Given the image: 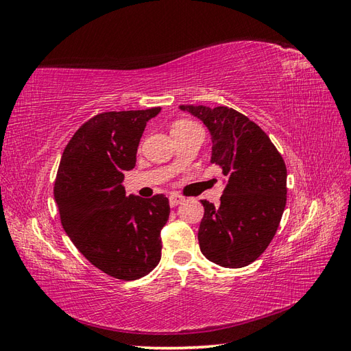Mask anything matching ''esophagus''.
Listing matches in <instances>:
<instances>
[{"label":"esophagus","instance_id":"34e87169","mask_svg":"<svg viewBox=\"0 0 351 351\" xmlns=\"http://www.w3.org/2000/svg\"><path fill=\"white\" fill-rule=\"evenodd\" d=\"M184 197H181V195H178V194H172L169 197V203H170V207H176L178 204H181V203H184Z\"/></svg>","mask_w":351,"mask_h":351}]
</instances>
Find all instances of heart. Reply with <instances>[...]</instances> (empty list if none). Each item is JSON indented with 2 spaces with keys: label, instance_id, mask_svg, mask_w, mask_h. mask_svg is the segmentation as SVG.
<instances>
[{
  "label": "heart",
  "instance_id": "1",
  "mask_svg": "<svg viewBox=\"0 0 351 351\" xmlns=\"http://www.w3.org/2000/svg\"><path fill=\"white\" fill-rule=\"evenodd\" d=\"M188 125H193V123L185 122V120H181V122H176V123L173 125V128H182V126H188ZM173 128H172V129H173Z\"/></svg>",
  "mask_w": 351,
  "mask_h": 351
}]
</instances>
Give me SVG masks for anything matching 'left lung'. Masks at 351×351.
Returning a JSON list of instances; mask_svg holds the SVG:
<instances>
[{"label":"left lung","instance_id":"obj_1","mask_svg":"<svg viewBox=\"0 0 351 351\" xmlns=\"http://www.w3.org/2000/svg\"><path fill=\"white\" fill-rule=\"evenodd\" d=\"M202 120L212 139V160L225 176L220 204L202 199V253L219 266L253 263L276 234L287 203V167L269 136L229 107L179 106Z\"/></svg>","mask_w":351,"mask_h":351}]
</instances>
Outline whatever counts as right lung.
<instances>
[{"label": "right lung", "instance_id": "obj_1", "mask_svg": "<svg viewBox=\"0 0 351 351\" xmlns=\"http://www.w3.org/2000/svg\"><path fill=\"white\" fill-rule=\"evenodd\" d=\"M160 110L89 119L69 141L57 172L54 198L66 234L95 267L123 281L148 275L162 257L169 199L128 197L122 184L126 170L135 167L147 122Z\"/></svg>", "mask_w": 351, "mask_h": 351}]
</instances>
